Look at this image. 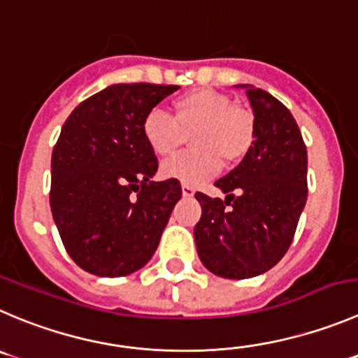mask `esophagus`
<instances>
[{
	"label": "esophagus",
	"instance_id": "obj_1",
	"mask_svg": "<svg viewBox=\"0 0 358 358\" xmlns=\"http://www.w3.org/2000/svg\"><path fill=\"white\" fill-rule=\"evenodd\" d=\"M195 195V188L189 185H182V196H193Z\"/></svg>",
	"mask_w": 358,
	"mask_h": 358
}]
</instances>
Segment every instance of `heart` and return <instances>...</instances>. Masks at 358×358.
<instances>
[{"mask_svg":"<svg viewBox=\"0 0 358 358\" xmlns=\"http://www.w3.org/2000/svg\"><path fill=\"white\" fill-rule=\"evenodd\" d=\"M142 135L158 158L176 156L192 135L196 149L166 162L162 176L196 186L216 176L223 159L232 165L250 155L257 138V122L250 108L234 105L227 94L193 90L172 101V115L148 112Z\"/></svg>","mask_w":358,"mask_h":358,"instance_id":"1","label":"heart"}]
</instances>
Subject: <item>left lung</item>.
Wrapping results in <instances>:
<instances>
[{"instance_id":"obj_1","label":"left lung","mask_w":358,"mask_h":358,"mask_svg":"<svg viewBox=\"0 0 358 358\" xmlns=\"http://www.w3.org/2000/svg\"><path fill=\"white\" fill-rule=\"evenodd\" d=\"M257 122L250 155L214 186L196 192L202 217L195 243L213 274L246 279L274 267L290 248L308 199V151L292 112L260 87L243 84Z\"/></svg>"}]
</instances>
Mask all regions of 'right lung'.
Segmentation results:
<instances>
[{"instance_id": "add662e5", "label": "right lung", "mask_w": 358, "mask_h": 358, "mask_svg": "<svg viewBox=\"0 0 358 358\" xmlns=\"http://www.w3.org/2000/svg\"><path fill=\"white\" fill-rule=\"evenodd\" d=\"M179 86L114 84L73 108L50 162V210L64 250L86 272L119 278L144 267L158 248L177 179L152 181L158 159L142 121Z\"/></svg>"}]
</instances>
